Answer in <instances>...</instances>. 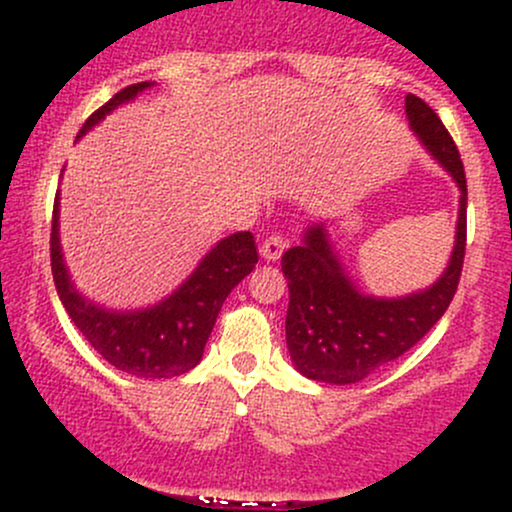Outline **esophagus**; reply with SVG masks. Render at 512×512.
Wrapping results in <instances>:
<instances>
[{"mask_svg": "<svg viewBox=\"0 0 512 512\" xmlns=\"http://www.w3.org/2000/svg\"><path fill=\"white\" fill-rule=\"evenodd\" d=\"M286 250V238L281 236V233H272V236H267L262 240L260 245V252L262 257L267 262H276L281 257V252Z\"/></svg>", "mask_w": 512, "mask_h": 512, "instance_id": "esophagus-1", "label": "esophagus"}]
</instances>
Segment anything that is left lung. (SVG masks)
Instances as JSON below:
<instances>
[{
  "label": "left lung",
  "instance_id": "1",
  "mask_svg": "<svg viewBox=\"0 0 512 512\" xmlns=\"http://www.w3.org/2000/svg\"><path fill=\"white\" fill-rule=\"evenodd\" d=\"M404 108L421 142L462 190L455 250L431 289L397 301L361 296L351 286L327 243L325 228H310L301 245L286 250L281 257L289 279L286 346L296 368L320 383H358L395 361L443 317L460 284L467 248V178L460 151L431 105L409 93Z\"/></svg>",
  "mask_w": 512,
  "mask_h": 512
}]
</instances>
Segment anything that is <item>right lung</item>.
I'll return each mask as SVG.
<instances>
[{
	"instance_id": "add662e5",
	"label": "right lung",
	"mask_w": 512,
	"mask_h": 512,
	"mask_svg": "<svg viewBox=\"0 0 512 512\" xmlns=\"http://www.w3.org/2000/svg\"><path fill=\"white\" fill-rule=\"evenodd\" d=\"M146 86L149 81L117 91L108 103L91 113L79 137L105 117V113L134 98ZM257 257L260 255L252 233H233L204 257L197 272L168 301L139 313H108L86 303L69 284L67 269L62 264L60 238H57V202L52 209L50 264L64 310L72 317L76 330L84 334L88 344L110 366L137 378H173L197 366L223 301L233 286L255 269Z\"/></svg>"
}]
</instances>
